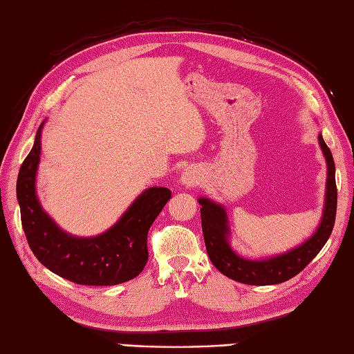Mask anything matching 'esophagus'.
I'll return each instance as SVG.
<instances>
[{"instance_id":"34e87169","label":"esophagus","mask_w":354,"mask_h":354,"mask_svg":"<svg viewBox=\"0 0 354 354\" xmlns=\"http://www.w3.org/2000/svg\"><path fill=\"white\" fill-rule=\"evenodd\" d=\"M200 182H201L200 172H197V171L192 169V168L186 169L183 172V176H182V183L183 185H186V186H195V185H198Z\"/></svg>"}]
</instances>
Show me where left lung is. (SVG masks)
I'll use <instances>...</instances> for the list:
<instances>
[{
  "mask_svg": "<svg viewBox=\"0 0 354 354\" xmlns=\"http://www.w3.org/2000/svg\"><path fill=\"white\" fill-rule=\"evenodd\" d=\"M319 145L327 160V192L324 216L317 233L306 241L301 247H298L289 253L277 257L266 259V261H248L239 257L227 243V218L224 209L216 203L207 198H200L201 204V227L206 242V250L212 263L221 271L224 276L245 285H276L295 277L308 266L321 248L326 245L328 236L332 234L335 218H336V203L337 189L335 180V162L330 148L324 142L323 136H318Z\"/></svg>",
  "mask_w": 354,
  "mask_h": 354,
  "instance_id": "obj_1",
  "label": "left lung"
}]
</instances>
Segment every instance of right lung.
<instances>
[{"label":"right lung","mask_w":354,"mask_h":354,"mask_svg":"<svg viewBox=\"0 0 354 354\" xmlns=\"http://www.w3.org/2000/svg\"><path fill=\"white\" fill-rule=\"evenodd\" d=\"M41 129L42 125L21 165L17 182L22 229L33 254L50 271L77 285L111 286L135 279L148 261V230L171 198V191L147 189L111 230L97 238L69 236L53 223L36 198Z\"/></svg>","instance_id":"add662e5"}]
</instances>
